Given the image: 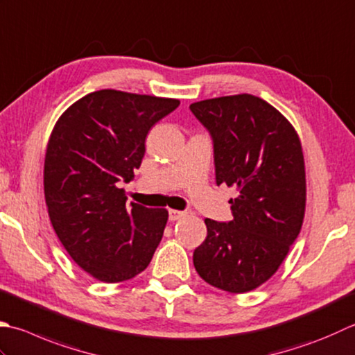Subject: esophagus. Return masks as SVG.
Instances as JSON below:
<instances>
[{"label": "esophagus", "mask_w": 355, "mask_h": 355, "mask_svg": "<svg viewBox=\"0 0 355 355\" xmlns=\"http://www.w3.org/2000/svg\"><path fill=\"white\" fill-rule=\"evenodd\" d=\"M186 212L183 211H177V209H169V220L171 221H175V220H180L182 217H184Z\"/></svg>", "instance_id": "1"}]
</instances>
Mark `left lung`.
Returning <instances> with one entry per match:
<instances>
[{
  "label": "left lung",
  "mask_w": 355,
  "mask_h": 355,
  "mask_svg": "<svg viewBox=\"0 0 355 355\" xmlns=\"http://www.w3.org/2000/svg\"><path fill=\"white\" fill-rule=\"evenodd\" d=\"M189 109L211 134L217 184L237 189L231 221L205 220L207 237L193 251V266L215 288L248 293L277 272L300 234L302 144L293 124L259 96H220Z\"/></svg>",
  "instance_id": "1"
}]
</instances>
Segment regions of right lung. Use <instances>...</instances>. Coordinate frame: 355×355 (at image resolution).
Segmentation results:
<instances>
[{
    "instance_id": "add662e5",
    "label": "right lung",
    "mask_w": 355,
    "mask_h": 355,
    "mask_svg": "<svg viewBox=\"0 0 355 355\" xmlns=\"http://www.w3.org/2000/svg\"><path fill=\"white\" fill-rule=\"evenodd\" d=\"M180 101L103 89L75 101L49 138L44 197L61 245L94 279L118 283L148 268L168 211L126 205L150 128Z\"/></svg>"
}]
</instances>
